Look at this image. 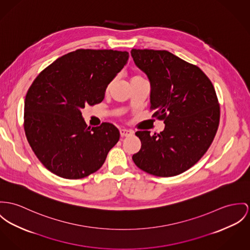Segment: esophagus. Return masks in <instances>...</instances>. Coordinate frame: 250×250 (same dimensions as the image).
I'll list each match as a JSON object with an SVG mask.
<instances>
[{
    "instance_id": "1",
    "label": "esophagus",
    "mask_w": 250,
    "mask_h": 250,
    "mask_svg": "<svg viewBox=\"0 0 250 250\" xmlns=\"http://www.w3.org/2000/svg\"><path fill=\"white\" fill-rule=\"evenodd\" d=\"M120 134H121V137H128V136L133 134V131L122 128V129H120Z\"/></svg>"
}]
</instances>
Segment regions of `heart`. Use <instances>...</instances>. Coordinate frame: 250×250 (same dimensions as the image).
<instances>
[{
	"label": "heart",
	"instance_id": "heart-1",
	"mask_svg": "<svg viewBox=\"0 0 250 250\" xmlns=\"http://www.w3.org/2000/svg\"><path fill=\"white\" fill-rule=\"evenodd\" d=\"M139 78L141 77H139V76H134V77H132V79H131V80H134V79H139Z\"/></svg>",
	"mask_w": 250,
	"mask_h": 250
}]
</instances>
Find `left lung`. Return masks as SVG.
<instances>
[{
	"mask_svg": "<svg viewBox=\"0 0 250 250\" xmlns=\"http://www.w3.org/2000/svg\"><path fill=\"white\" fill-rule=\"evenodd\" d=\"M135 64L150 83V109L164 120L160 134L137 131L141 149L135 165L159 177L187 171L208 149L220 121V105L210 80L196 65L167 50H131Z\"/></svg>",
	"mask_w": 250,
	"mask_h": 250,
	"instance_id": "8db88e82",
	"label": "left lung"
}]
</instances>
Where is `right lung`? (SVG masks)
<instances>
[{"label": "right lung", "instance_id": "1", "mask_svg": "<svg viewBox=\"0 0 250 250\" xmlns=\"http://www.w3.org/2000/svg\"><path fill=\"white\" fill-rule=\"evenodd\" d=\"M128 57L127 51L77 49L58 58L34 80L24 100V131L49 171L75 180L104 165L120 132L109 123L87 126L82 109L104 100Z\"/></svg>", "mask_w": 250, "mask_h": 250}]
</instances>
